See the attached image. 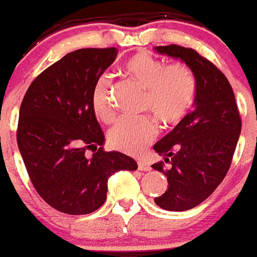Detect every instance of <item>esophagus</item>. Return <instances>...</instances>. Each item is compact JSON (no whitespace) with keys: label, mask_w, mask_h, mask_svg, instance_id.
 Wrapping results in <instances>:
<instances>
[{"label":"esophagus","mask_w":257,"mask_h":257,"mask_svg":"<svg viewBox=\"0 0 257 257\" xmlns=\"http://www.w3.org/2000/svg\"><path fill=\"white\" fill-rule=\"evenodd\" d=\"M138 166H139V169H140V171H145V172H147V171H150V169H152L150 164L148 163L147 161H143V159L138 162Z\"/></svg>","instance_id":"34e87169"}]
</instances>
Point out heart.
I'll return each mask as SVG.
<instances>
[{
  "label": "heart",
  "instance_id": "b5f03b06",
  "mask_svg": "<svg viewBox=\"0 0 257 257\" xmlns=\"http://www.w3.org/2000/svg\"><path fill=\"white\" fill-rule=\"evenodd\" d=\"M124 72L135 84L145 89L141 109L147 110L162 128L180 124L194 105L197 82L187 63H167L147 52H139L124 63ZM110 77L102 74L91 88V108L96 118L109 123L114 109L109 96ZM157 135V124L149 116L122 117L108 131L110 147L128 154L143 152Z\"/></svg>",
  "mask_w": 257,
  "mask_h": 257
}]
</instances>
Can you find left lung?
<instances>
[{"instance_id": "obj_1", "label": "left lung", "mask_w": 257, "mask_h": 257, "mask_svg": "<svg viewBox=\"0 0 257 257\" xmlns=\"http://www.w3.org/2000/svg\"><path fill=\"white\" fill-rule=\"evenodd\" d=\"M155 49L182 60L196 76L195 109L154 145L164 162L152 166L168 181V188L155 197V204L164 210L185 211L200 205L224 180L242 121L229 81L211 61L178 44ZM164 163L170 164L168 170Z\"/></svg>"}]
</instances>
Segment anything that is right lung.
Returning <instances> with one entry per match:
<instances>
[{"label":"right lung","instance_id":"right-lung-1","mask_svg":"<svg viewBox=\"0 0 257 257\" xmlns=\"http://www.w3.org/2000/svg\"><path fill=\"white\" fill-rule=\"evenodd\" d=\"M117 53L114 47L67 53L33 80L21 102L19 150L39 196L61 213H93L104 204L113 173L138 169L131 157L103 149L91 108L94 81Z\"/></svg>","mask_w":257,"mask_h":257}]
</instances>
